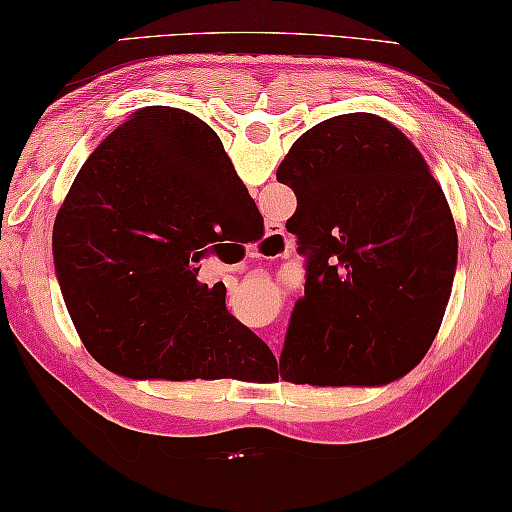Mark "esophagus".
I'll return each instance as SVG.
<instances>
[{
	"label": "esophagus",
	"mask_w": 512,
	"mask_h": 512,
	"mask_svg": "<svg viewBox=\"0 0 512 512\" xmlns=\"http://www.w3.org/2000/svg\"><path fill=\"white\" fill-rule=\"evenodd\" d=\"M284 244H286V238H284V235H281V231H277V228H274V231H272V228H270L268 235H265L263 242H261V249H268V251H272V254H274V251L284 249Z\"/></svg>",
	"instance_id": "esophagus-1"
}]
</instances>
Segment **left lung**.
Here are the masks:
<instances>
[{"label":"left lung","mask_w":512,"mask_h":512,"mask_svg":"<svg viewBox=\"0 0 512 512\" xmlns=\"http://www.w3.org/2000/svg\"><path fill=\"white\" fill-rule=\"evenodd\" d=\"M277 180L307 258L279 360L281 379L381 385L432 346L457 265L446 196L416 145L372 113L330 117L295 140Z\"/></svg>","instance_id":"1"}]
</instances>
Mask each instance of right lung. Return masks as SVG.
I'll return each instance as SVG.
<instances>
[{"label":"right lung","mask_w":512,"mask_h":512,"mask_svg":"<svg viewBox=\"0 0 512 512\" xmlns=\"http://www.w3.org/2000/svg\"><path fill=\"white\" fill-rule=\"evenodd\" d=\"M254 212L219 136L187 110L143 108L110 133L78 170L53 231L59 288L92 358L129 379L166 381L272 367L268 344L228 314L226 286L196 279L201 258Z\"/></svg>","instance_id":"obj_1"}]
</instances>
